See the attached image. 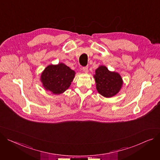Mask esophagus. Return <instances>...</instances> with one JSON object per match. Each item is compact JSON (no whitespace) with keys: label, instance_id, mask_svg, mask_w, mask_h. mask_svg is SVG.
<instances>
[{"label":"esophagus","instance_id":"34e87169","mask_svg":"<svg viewBox=\"0 0 160 160\" xmlns=\"http://www.w3.org/2000/svg\"><path fill=\"white\" fill-rule=\"evenodd\" d=\"M82 70L84 72H86V73L88 72V66H87V67H83V69H82Z\"/></svg>","mask_w":160,"mask_h":160}]
</instances>
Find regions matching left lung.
Wrapping results in <instances>:
<instances>
[{
	"instance_id": "obj_1",
	"label": "left lung",
	"mask_w": 160,
	"mask_h": 160,
	"mask_svg": "<svg viewBox=\"0 0 160 160\" xmlns=\"http://www.w3.org/2000/svg\"><path fill=\"white\" fill-rule=\"evenodd\" d=\"M93 78L97 91L105 98H111L122 88L123 81L120 74L111 71L105 66H100L95 70Z\"/></svg>"
}]
</instances>
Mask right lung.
<instances>
[{
    "label": "right lung",
    "instance_id": "add662e5",
    "mask_svg": "<svg viewBox=\"0 0 160 160\" xmlns=\"http://www.w3.org/2000/svg\"><path fill=\"white\" fill-rule=\"evenodd\" d=\"M75 74V71L61 62L48 66L41 73L40 80L46 90L53 94H60L70 87Z\"/></svg>",
    "mask_w": 160,
    "mask_h": 160
}]
</instances>
